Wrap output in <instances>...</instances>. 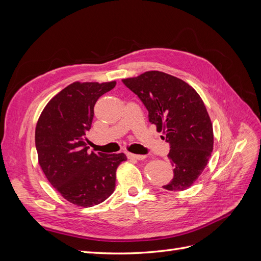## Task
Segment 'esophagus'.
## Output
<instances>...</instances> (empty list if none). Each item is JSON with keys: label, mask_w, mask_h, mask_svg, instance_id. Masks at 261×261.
<instances>
[{"label": "esophagus", "mask_w": 261, "mask_h": 261, "mask_svg": "<svg viewBox=\"0 0 261 261\" xmlns=\"http://www.w3.org/2000/svg\"><path fill=\"white\" fill-rule=\"evenodd\" d=\"M128 159H133V160H144L146 159V155L143 154H135V153H127Z\"/></svg>", "instance_id": "obj_1"}]
</instances>
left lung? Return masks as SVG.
Here are the masks:
<instances>
[{
    "label": "left lung",
    "instance_id": "8db88e82",
    "mask_svg": "<svg viewBox=\"0 0 261 261\" xmlns=\"http://www.w3.org/2000/svg\"><path fill=\"white\" fill-rule=\"evenodd\" d=\"M122 82L143 101L149 122L170 144L174 176L163 188L185 191L199 177L213 150L212 123L202 99L184 81L159 70Z\"/></svg>",
    "mask_w": 261,
    "mask_h": 261
}]
</instances>
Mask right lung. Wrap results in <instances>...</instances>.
<instances>
[{
	"mask_svg": "<svg viewBox=\"0 0 261 261\" xmlns=\"http://www.w3.org/2000/svg\"><path fill=\"white\" fill-rule=\"evenodd\" d=\"M116 82H75L48 102L36 126L38 162L45 177L63 198L80 207L105 201L115 189L122 153H88L86 132L90 129L97 100Z\"/></svg>",
	"mask_w": 261,
	"mask_h": 261,
	"instance_id": "right-lung-1",
	"label": "right lung"
}]
</instances>
